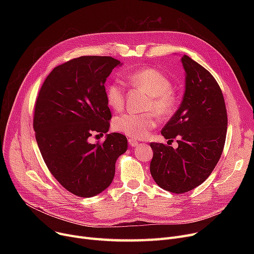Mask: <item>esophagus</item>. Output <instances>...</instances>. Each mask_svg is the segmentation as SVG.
<instances>
[{
    "label": "esophagus",
    "mask_w": 254,
    "mask_h": 254,
    "mask_svg": "<svg viewBox=\"0 0 254 254\" xmlns=\"http://www.w3.org/2000/svg\"><path fill=\"white\" fill-rule=\"evenodd\" d=\"M128 144L131 146V147H137V146L139 145V143L134 139H128Z\"/></svg>",
    "instance_id": "1"
}]
</instances>
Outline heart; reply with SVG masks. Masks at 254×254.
Wrapping results in <instances>:
<instances>
[{"instance_id":"obj_1","label":"heart","mask_w":254,"mask_h":254,"mask_svg":"<svg viewBox=\"0 0 254 254\" xmlns=\"http://www.w3.org/2000/svg\"><path fill=\"white\" fill-rule=\"evenodd\" d=\"M127 81L135 87L141 88L150 96L146 110L153 111L161 117L170 115L174 108V97L171 91L172 84L169 78L155 69L145 68L125 74ZM106 100L110 108L119 111L125 105V91L118 80L111 82L106 88ZM156 126L153 113H125L113 120V128L126 136L142 139L149 134Z\"/></svg>"}]
</instances>
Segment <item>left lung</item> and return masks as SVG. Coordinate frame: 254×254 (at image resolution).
<instances>
[{
    "label": "left lung",
    "instance_id": "1",
    "mask_svg": "<svg viewBox=\"0 0 254 254\" xmlns=\"http://www.w3.org/2000/svg\"><path fill=\"white\" fill-rule=\"evenodd\" d=\"M185 90L178 110L162 129L166 139L178 138L174 149L151 143L150 173L168 191L183 193L201 185L221 156L228 115L221 89L213 77L188 56H182Z\"/></svg>",
    "mask_w": 254,
    "mask_h": 254
}]
</instances>
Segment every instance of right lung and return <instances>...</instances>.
Wrapping results in <instances>:
<instances>
[{
	"instance_id": "1",
	"label": "right lung",
	"mask_w": 254,
	"mask_h": 254,
	"mask_svg": "<svg viewBox=\"0 0 254 254\" xmlns=\"http://www.w3.org/2000/svg\"><path fill=\"white\" fill-rule=\"evenodd\" d=\"M120 65L111 57H80L53 69L39 92L34 129L40 152L51 174L78 196L109 188L117 158L127 149V137L118 132L107 134L103 144L88 140L109 130L105 83Z\"/></svg>"
}]
</instances>
